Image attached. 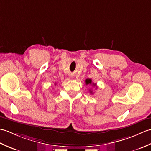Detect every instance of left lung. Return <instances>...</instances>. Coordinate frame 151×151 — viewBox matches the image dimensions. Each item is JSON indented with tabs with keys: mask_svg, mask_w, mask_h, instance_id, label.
<instances>
[{
	"mask_svg": "<svg viewBox=\"0 0 151 151\" xmlns=\"http://www.w3.org/2000/svg\"><path fill=\"white\" fill-rule=\"evenodd\" d=\"M85 82H86V85H89V84H92L93 86H96V84H94V83H92V81L91 79H89V78H88V79H86V81H85ZM89 91H90V93H92V91H91V90H89Z\"/></svg>",
	"mask_w": 151,
	"mask_h": 151,
	"instance_id": "8db88e82",
	"label": "left lung"
}]
</instances>
